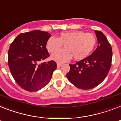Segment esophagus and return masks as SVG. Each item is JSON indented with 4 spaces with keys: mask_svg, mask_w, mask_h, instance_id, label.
Segmentation results:
<instances>
[{
    "mask_svg": "<svg viewBox=\"0 0 121 121\" xmlns=\"http://www.w3.org/2000/svg\"><path fill=\"white\" fill-rule=\"evenodd\" d=\"M61 66H62V64L58 63H57V67L58 68H60Z\"/></svg>",
    "mask_w": 121,
    "mask_h": 121,
    "instance_id": "obj_1",
    "label": "esophagus"
}]
</instances>
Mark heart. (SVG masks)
Segmentation results:
<instances>
[{
	"instance_id": "obj_1",
	"label": "heart",
	"mask_w": 121,
	"mask_h": 121,
	"mask_svg": "<svg viewBox=\"0 0 121 121\" xmlns=\"http://www.w3.org/2000/svg\"><path fill=\"white\" fill-rule=\"evenodd\" d=\"M64 44L65 48L51 56L58 63L69 61L72 56L76 60L86 58L92 53L96 44L95 36L89 33L75 30L61 32L58 37H51L47 40L46 48L50 53L58 50Z\"/></svg>"
}]
</instances>
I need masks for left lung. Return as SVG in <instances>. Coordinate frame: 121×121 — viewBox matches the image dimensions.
Segmentation results:
<instances>
[{"mask_svg":"<svg viewBox=\"0 0 121 121\" xmlns=\"http://www.w3.org/2000/svg\"><path fill=\"white\" fill-rule=\"evenodd\" d=\"M98 47L91 55L74 65H69L70 70L67 79L73 85L81 89H90L101 83L111 66V46L103 32L95 30Z\"/></svg>","mask_w":121,"mask_h":121,"instance_id":"obj_1","label":"left lung"}]
</instances>
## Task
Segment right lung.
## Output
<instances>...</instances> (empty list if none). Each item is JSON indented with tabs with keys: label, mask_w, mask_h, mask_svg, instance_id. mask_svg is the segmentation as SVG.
Instances as JSON below:
<instances>
[{
	"label": "right lung",
	"mask_w": 121,
	"mask_h": 121,
	"mask_svg": "<svg viewBox=\"0 0 121 121\" xmlns=\"http://www.w3.org/2000/svg\"><path fill=\"white\" fill-rule=\"evenodd\" d=\"M51 35L33 30L15 38L8 52V63L15 81L22 88L34 92L50 83L56 63L52 60L40 63L49 56L46 44Z\"/></svg>",
	"instance_id": "1"
}]
</instances>
